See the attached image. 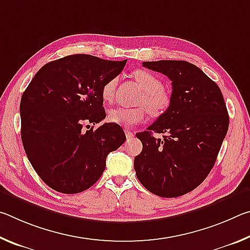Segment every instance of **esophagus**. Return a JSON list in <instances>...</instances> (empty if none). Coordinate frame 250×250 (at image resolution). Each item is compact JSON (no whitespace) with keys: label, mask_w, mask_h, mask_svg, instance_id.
Segmentation results:
<instances>
[{"label":"esophagus","mask_w":250,"mask_h":250,"mask_svg":"<svg viewBox=\"0 0 250 250\" xmlns=\"http://www.w3.org/2000/svg\"><path fill=\"white\" fill-rule=\"evenodd\" d=\"M125 137L128 138V139H131L134 135V132H132V131H130L128 129L125 130Z\"/></svg>","instance_id":"obj_1"}]
</instances>
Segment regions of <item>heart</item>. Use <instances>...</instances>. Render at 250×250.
Instances as JSON below:
<instances>
[{"label": "heart", "instance_id": "obj_1", "mask_svg": "<svg viewBox=\"0 0 250 250\" xmlns=\"http://www.w3.org/2000/svg\"><path fill=\"white\" fill-rule=\"evenodd\" d=\"M133 78L145 92V96L139 101V104L146 105L151 115L161 116L167 112L170 108L172 98L167 90L163 89V83L158 76L151 71L138 69L133 73ZM117 78H111L105 82L101 88V97L105 103H111L115 98ZM146 118V108H113L108 113V119L113 124L130 126L135 124H140Z\"/></svg>", "mask_w": 250, "mask_h": 250}]
</instances>
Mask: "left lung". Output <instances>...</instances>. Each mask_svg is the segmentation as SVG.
I'll list each match as a JSON object with an SVG mask.
<instances>
[{"instance_id": "1", "label": "left lung", "mask_w": 250, "mask_h": 250, "mask_svg": "<svg viewBox=\"0 0 250 250\" xmlns=\"http://www.w3.org/2000/svg\"><path fill=\"white\" fill-rule=\"evenodd\" d=\"M172 82V103L147 131L138 133V180L161 197L193 191L206 179L221 150L229 117L219 87L197 66L184 61L143 62ZM153 133H164L162 139Z\"/></svg>"}]
</instances>
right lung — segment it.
Instances as JSON below:
<instances>
[{
	"label": "right lung",
	"mask_w": 250,
	"mask_h": 250,
	"mask_svg": "<svg viewBox=\"0 0 250 250\" xmlns=\"http://www.w3.org/2000/svg\"><path fill=\"white\" fill-rule=\"evenodd\" d=\"M125 61L77 54L44 65L21 99V137L34 170L50 188L76 194L91 188L105 159L125 141L124 129L84 124L105 118L101 88L125 68Z\"/></svg>",
	"instance_id": "add662e5"
}]
</instances>
